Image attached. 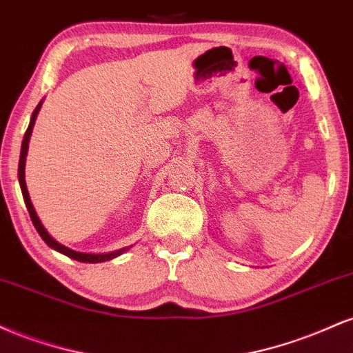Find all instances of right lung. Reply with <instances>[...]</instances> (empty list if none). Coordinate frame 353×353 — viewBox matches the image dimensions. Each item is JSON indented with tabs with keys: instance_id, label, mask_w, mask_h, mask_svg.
<instances>
[{
	"instance_id": "add662e5",
	"label": "right lung",
	"mask_w": 353,
	"mask_h": 353,
	"mask_svg": "<svg viewBox=\"0 0 353 353\" xmlns=\"http://www.w3.org/2000/svg\"><path fill=\"white\" fill-rule=\"evenodd\" d=\"M41 104H43V101H39V104H38V106H36V109L33 111V116H31L30 125H28L26 132H24L23 144H21V154H19V165H18V179H19V185H21L23 199H24V204H26V208H28V212H30L31 221H33L34 228H36V230H38L39 236L43 237V241L46 242V244L50 245L51 249L58 250V252L68 255V257H71V259H74V261H78V262H86V264H98V262L111 261V259L117 257V255L124 254L125 250L129 249V247H123V249L114 250V252H108V254L78 252V250H72V249H70V247L63 245V244H61V242L56 241V239L52 237L50 232H48L46 228H44V225H43V222L39 221L38 214H36V210H34V208H33V202H31V199H30V192H28L26 181H24V168H26V156H28V148H30V137H31V132H33V128H34V123H36V117H38V112H39V109H41Z\"/></svg>"
}]
</instances>
